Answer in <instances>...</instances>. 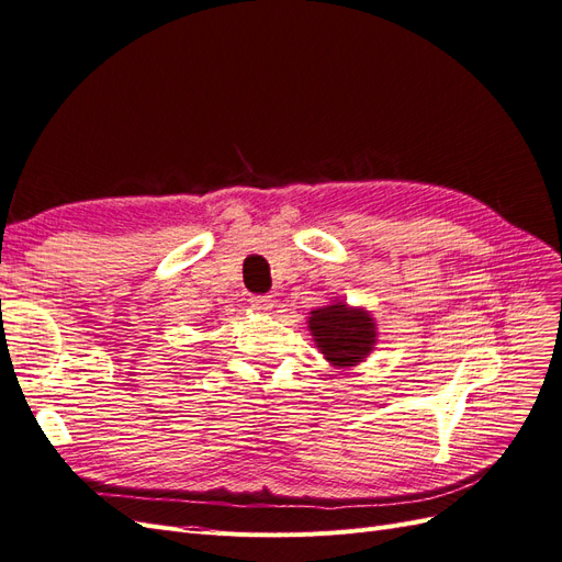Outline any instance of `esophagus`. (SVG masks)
<instances>
[{"mask_svg":"<svg viewBox=\"0 0 562 562\" xmlns=\"http://www.w3.org/2000/svg\"><path fill=\"white\" fill-rule=\"evenodd\" d=\"M250 307L255 312H271V307H274V300H271L269 295H252L250 297Z\"/></svg>","mask_w":562,"mask_h":562,"instance_id":"esophagus-1","label":"esophagus"}]
</instances>
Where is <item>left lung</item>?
I'll return each mask as SVG.
<instances>
[{
	"label": "left lung",
	"mask_w": 562,
	"mask_h": 562,
	"mask_svg": "<svg viewBox=\"0 0 562 562\" xmlns=\"http://www.w3.org/2000/svg\"><path fill=\"white\" fill-rule=\"evenodd\" d=\"M310 330L321 353L339 368L361 363L378 337L372 318L361 310H349L342 302L312 312Z\"/></svg>",
	"instance_id": "left-lung-1"
}]
</instances>
